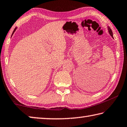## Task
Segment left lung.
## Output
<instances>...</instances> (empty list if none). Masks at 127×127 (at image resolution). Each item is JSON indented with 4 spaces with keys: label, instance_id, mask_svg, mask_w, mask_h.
Here are the masks:
<instances>
[{
    "label": "left lung",
    "instance_id": "left-lung-1",
    "mask_svg": "<svg viewBox=\"0 0 127 127\" xmlns=\"http://www.w3.org/2000/svg\"><path fill=\"white\" fill-rule=\"evenodd\" d=\"M108 31H109V32L110 33V35L111 36V37H113V32H112V30H111V29L110 28V27H108Z\"/></svg>",
    "mask_w": 127,
    "mask_h": 127
}]
</instances>
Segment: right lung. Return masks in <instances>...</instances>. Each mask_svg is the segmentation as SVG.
Returning a JSON list of instances; mask_svg holds the SVG:
<instances>
[{
  "instance_id": "obj_1",
  "label": "right lung",
  "mask_w": 127,
  "mask_h": 127,
  "mask_svg": "<svg viewBox=\"0 0 127 127\" xmlns=\"http://www.w3.org/2000/svg\"><path fill=\"white\" fill-rule=\"evenodd\" d=\"M16 29H14V30L13 31V32H14L15 31V30H16ZM13 33H12V34H13Z\"/></svg>"
}]
</instances>
